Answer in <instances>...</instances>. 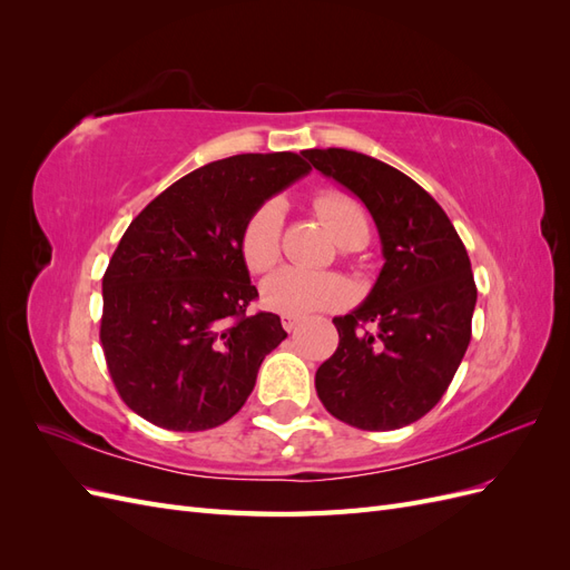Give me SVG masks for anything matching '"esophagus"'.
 Masks as SVG:
<instances>
[{"label":"esophagus","mask_w":570,"mask_h":570,"mask_svg":"<svg viewBox=\"0 0 570 570\" xmlns=\"http://www.w3.org/2000/svg\"><path fill=\"white\" fill-rule=\"evenodd\" d=\"M281 323H283V327H285V331H287V333H292V331H295V327L299 325V318H292V316H283V318H281Z\"/></svg>","instance_id":"obj_1"}]
</instances>
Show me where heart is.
Masks as SVG:
<instances>
[{
  "mask_svg": "<svg viewBox=\"0 0 570 570\" xmlns=\"http://www.w3.org/2000/svg\"><path fill=\"white\" fill-rule=\"evenodd\" d=\"M314 209L340 247L366 245L371 226L366 209L342 189H321L314 197ZM285 204L278 197L262 202L247 216L239 230V256L252 273H266L278 264L283 252ZM352 289L342 275L333 271L281 268L262 285V302L268 312L304 318L314 312H327L350 302Z\"/></svg>",
  "mask_w": 570,
  "mask_h": 570,
  "instance_id": "1",
  "label": "heart"
}]
</instances>
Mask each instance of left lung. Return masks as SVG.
I'll list each match as a JSON object with an SVG mask.
<instances>
[{
	"mask_svg": "<svg viewBox=\"0 0 570 570\" xmlns=\"http://www.w3.org/2000/svg\"><path fill=\"white\" fill-rule=\"evenodd\" d=\"M302 154L366 204L385 256L366 302L333 318L340 344L316 371L318 400L361 430L416 423L469 350L478 299L471 258L442 206L402 170L352 149Z\"/></svg>",
	"mask_w": 570,
	"mask_h": 570,
	"instance_id": "obj_1",
	"label": "left lung"
}]
</instances>
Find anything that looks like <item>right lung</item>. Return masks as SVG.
<instances>
[{
  "mask_svg": "<svg viewBox=\"0 0 570 570\" xmlns=\"http://www.w3.org/2000/svg\"><path fill=\"white\" fill-rule=\"evenodd\" d=\"M299 154H237L206 164L135 216L101 278L99 340L137 416L180 433L233 419L268 352L287 337L239 256L258 204L306 176Z\"/></svg>",
  "mask_w": 570,
  "mask_h": 570,
  "instance_id": "right-lung-1",
  "label": "right lung"
}]
</instances>
